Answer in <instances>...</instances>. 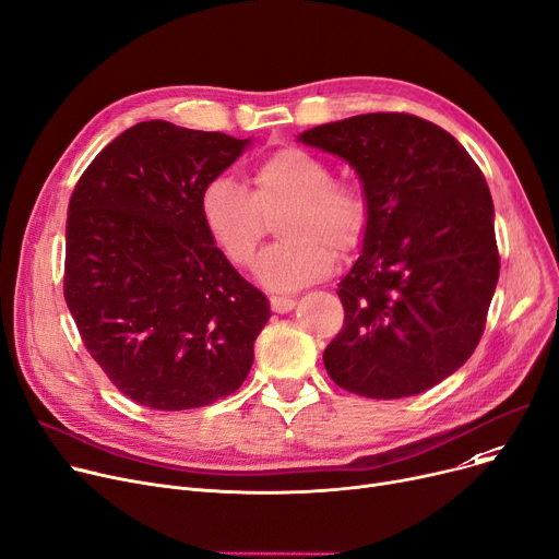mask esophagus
Segmentation results:
<instances>
[{
    "mask_svg": "<svg viewBox=\"0 0 559 559\" xmlns=\"http://www.w3.org/2000/svg\"><path fill=\"white\" fill-rule=\"evenodd\" d=\"M295 299H289V297H270V306H272V310L274 312H278V314H283V312H289L292 308H295Z\"/></svg>",
    "mask_w": 559,
    "mask_h": 559,
    "instance_id": "1",
    "label": "esophagus"
}]
</instances>
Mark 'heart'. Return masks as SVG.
I'll list each match as a JSON object with an SVG mask.
<instances>
[{"instance_id":"obj_1","label":"heart","mask_w":559,"mask_h":559,"mask_svg":"<svg viewBox=\"0 0 559 559\" xmlns=\"http://www.w3.org/2000/svg\"><path fill=\"white\" fill-rule=\"evenodd\" d=\"M289 211L281 224L285 245L262 255L258 276L270 289L297 292L326 278L335 253L356 251L369 228V199L350 181L301 146H283L258 163L251 192L217 176L199 192V217L211 242L238 270H249L267 235V219Z\"/></svg>"}]
</instances>
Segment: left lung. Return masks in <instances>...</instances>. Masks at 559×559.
<instances>
[{
	"instance_id": "1",
	"label": "left lung",
	"mask_w": 559,
	"mask_h": 559,
	"mask_svg": "<svg viewBox=\"0 0 559 559\" xmlns=\"http://www.w3.org/2000/svg\"><path fill=\"white\" fill-rule=\"evenodd\" d=\"M356 167L369 199L362 253L337 285L344 326L324 350L333 383L415 396L476 350L501 258L485 176L442 127L367 112L299 135Z\"/></svg>"
}]
</instances>
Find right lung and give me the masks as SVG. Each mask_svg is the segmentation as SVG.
Listing matches in <instances>:
<instances>
[{"label": "right lung", "instance_id": "obj_1", "mask_svg": "<svg viewBox=\"0 0 559 559\" xmlns=\"http://www.w3.org/2000/svg\"><path fill=\"white\" fill-rule=\"evenodd\" d=\"M249 140L163 120L117 135L70 197L63 295L87 354L131 401L192 409L238 390L270 301L211 242L199 192Z\"/></svg>", "mask_w": 559, "mask_h": 559}]
</instances>
